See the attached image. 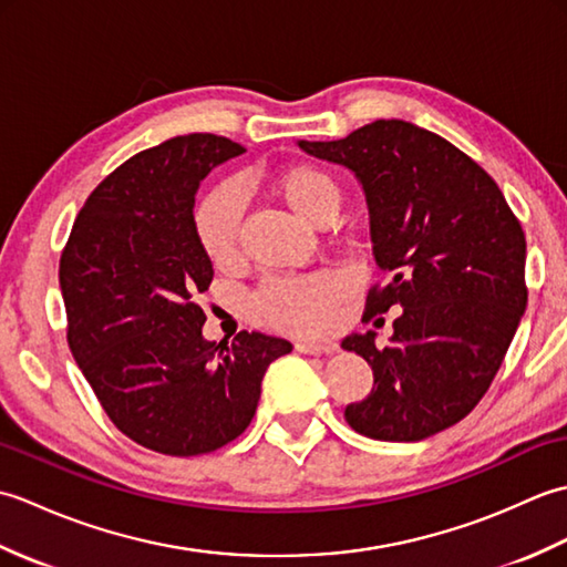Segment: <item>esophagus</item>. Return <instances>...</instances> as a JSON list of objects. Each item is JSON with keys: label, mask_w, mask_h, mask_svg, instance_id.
I'll return each mask as SVG.
<instances>
[{"label": "esophagus", "mask_w": 567, "mask_h": 567, "mask_svg": "<svg viewBox=\"0 0 567 567\" xmlns=\"http://www.w3.org/2000/svg\"><path fill=\"white\" fill-rule=\"evenodd\" d=\"M295 351L297 353H305V355H331L339 351V346L336 343H317V341H297L295 343Z\"/></svg>", "instance_id": "34e87169"}]
</instances>
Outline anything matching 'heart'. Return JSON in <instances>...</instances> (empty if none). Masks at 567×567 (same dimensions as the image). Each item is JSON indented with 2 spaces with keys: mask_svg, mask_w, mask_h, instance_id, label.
Returning a JSON list of instances; mask_svg holds the SVG:
<instances>
[{
  "mask_svg": "<svg viewBox=\"0 0 567 567\" xmlns=\"http://www.w3.org/2000/svg\"><path fill=\"white\" fill-rule=\"evenodd\" d=\"M268 187L299 219L311 226H329L343 207V187L327 167L292 163L268 175ZM244 204L231 185L207 192L195 209V236L204 256L216 268L238 256ZM351 277L341 270H317L295 277H270L252 295V311L272 329L290 333H327L336 311L351 295Z\"/></svg>",
  "mask_w": 567,
  "mask_h": 567,
  "instance_id": "obj_1",
  "label": "heart"
}]
</instances>
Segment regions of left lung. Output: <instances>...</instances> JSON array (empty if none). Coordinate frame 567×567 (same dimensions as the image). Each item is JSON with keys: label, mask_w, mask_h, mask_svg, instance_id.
<instances>
[{"label": "left lung", "mask_w": 567, "mask_h": 567, "mask_svg": "<svg viewBox=\"0 0 567 567\" xmlns=\"http://www.w3.org/2000/svg\"><path fill=\"white\" fill-rule=\"evenodd\" d=\"M299 148L351 167L365 189L372 250L388 272L368 292L365 319L404 309L388 346L372 331L341 343L375 375L346 421L375 441L457 424L489 390L528 302L519 219L470 155L400 118Z\"/></svg>", "instance_id": "left-lung-1"}]
</instances>
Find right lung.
<instances>
[{
    "mask_svg": "<svg viewBox=\"0 0 567 567\" xmlns=\"http://www.w3.org/2000/svg\"><path fill=\"white\" fill-rule=\"evenodd\" d=\"M246 153L214 136H175L94 187L60 256L68 346L112 424L155 453L189 457L238 439L260 382L292 346L240 331L204 341L197 297L212 262L195 236V195L212 167Z\"/></svg>",
    "mask_w": 567,
    "mask_h": 567,
    "instance_id": "obj_1",
    "label": "right lung"
}]
</instances>
